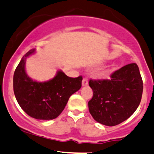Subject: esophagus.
Segmentation results:
<instances>
[{"mask_svg": "<svg viewBox=\"0 0 154 154\" xmlns=\"http://www.w3.org/2000/svg\"><path fill=\"white\" fill-rule=\"evenodd\" d=\"M88 78H86V77L83 78V80H82V86H86V85H88Z\"/></svg>", "mask_w": 154, "mask_h": 154, "instance_id": "34e87169", "label": "esophagus"}]
</instances>
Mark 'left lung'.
Masks as SVG:
<instances>
[{
  "label": "left lung",
  "instance_id": "8db88e82",
  "mask_svg": "<svg viewBox=\"0 0 154 154\" xmlns=\"http://www.w3.org/2000/svg\"><path fill=\"white\" fill-rule=\"evenodd\" d=\"M110 77V80H89L93 97L88 102V109L97 122L114 126L128 119L137 109L143 82L136 63L126 65Z\"/></svg>",
  "mask_w": 154,
  "mask_h": 154
}]
</instances>
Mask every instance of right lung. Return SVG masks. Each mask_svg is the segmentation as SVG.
<instances>
[{
  "label": "right lung",
  "mask_w": 154,
  "mask_h": 154,
  "mask_svg": "<svg viewBox=\"0 0 154 154\" xmlns=\"http://www.w3.org/2000/svg\"><path fill=\"white\" fill-rule=\"evenodd\" d=\"M34 51L35 49L29 51L14 71V96L20 108L31 117L42 120L55 119L64 110L71 95L81 88L82 77L73 78L58 71L47 82L34 81L25 71L26 58Z\"/></svg>",
  "instance_id": "obj_1"
}]
</instances>
